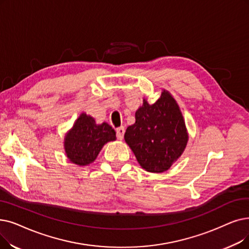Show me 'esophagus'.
I'll return each mask as SVG.
<instances>
[{
	"label": "esophagus",
	"mask_w": 249,
	"mask_h": 249,
	"mask_svg": "<svg viewBox=\"0 0 249 249\" xmlns=\"http://www.w3.org/2000/svg\"><path fill=\"white\" fill-rule=\"evenodd\" d=\"M125 133V129L124 127H119L116 129V136L118 139H122Z\"/></svg>",
	"instance_id": "esophagus-1"
}]
</instances>
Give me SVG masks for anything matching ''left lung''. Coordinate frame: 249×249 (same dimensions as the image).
Listing matches in <instances>:
<instances>
[{"label":"left lung","mask_w":249,"mask_h":249,"mask_svg":"<svg viewBox=\"0 0 249 249\" xmlns=\"http://www.w3.org/2000/svg\"><path fill=\"white\" fill-rule=\"evenodd\" d=\"M124 138L140 166L147 172L161 173L182 155L188 135L176 101L164 90L154 105L143 100Z\"/></svg>","instance_id":"1"}]
</instances>
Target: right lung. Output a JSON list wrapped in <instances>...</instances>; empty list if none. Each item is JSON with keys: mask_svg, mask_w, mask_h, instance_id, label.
I'll use <instances>...</instances> for the list:
<instances>
[{"mask_svg": "<svg viewBox=\"0 0 249 249\" xmlns=\"http://www.w3.org/2000/svg\"><path fill=\"white\" fill-rule=\"evenodd\" d=\"M115 139L116 132L109 124L96 125L92 117L81 114L65 137V150L72 163L85 166L92 163L105 143Z\"/></svg>", "mask_w": 249, "mask_h": 249, "instance_id": "right-lung-1", "label": "right lung"}]
</instances>
